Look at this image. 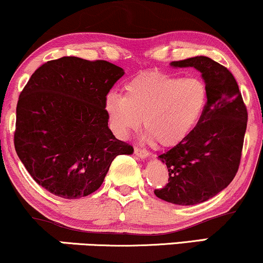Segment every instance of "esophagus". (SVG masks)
<instances>
[{"instance_id": "1", "label": "esophagus", "mask_w": 263, "mask_h": 263, "mask_svg": "<svg viewBox=\"0 0 263 263\" xmlns=\"http://www.w3.org/2000/svg\"><path fill=\"white\" fill-rule=\"evenodd\" d=\"M135 153H136V156L140 157V158H147V157L149 156L148 151L141 148V147H135Z\"/></svg>"}]
</instances>
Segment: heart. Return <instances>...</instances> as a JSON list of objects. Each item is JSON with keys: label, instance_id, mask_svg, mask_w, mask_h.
Instances as JSON below:
<instances>
[{"label": "heart", "instance_id": "b5f03b06", "mask_svg": "<svg viewBox=\"0 0 263 263\" xmlns=\"http://www.w3.org/2000/svg\"><path fill=\"white\" fill-rule=\"evenodd\" d=\"M126 93L111 91L104 108L117 137L126 138L143 122L146 136L161 146L180 142L195 127L208 104V86L198 77L167 73L140 75L125 86Z\"/></svg>", "mask_w": 263, "mask_h": 263}]
</instances>
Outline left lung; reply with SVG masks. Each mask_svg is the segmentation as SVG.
Returning <instances> with one entry per match:
<instances>
[{"label": "left lung", "instance_id": "left-lung-1", "mask_svg": "<svg viewBox=\"0 0 263 263\" xmlns=\"http://www.w3.org/2000/svg\"><path fill=\"white\" fill-rule=\"evenodd\" d=\"M195 68L208 86L203 116L182 141L158 156L168 168V183L155 194L177 205H195L225 189L236 176L247 126V110L234 75L208 57L172 62Z\"/></svg>", "mask_w": 263, "mask_h": 263}]
</instances>
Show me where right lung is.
Here are the masks:
<instances>
[{
  "instance_id": "1",
  "label": "right lung",
  "mask_w": 263,
  "mask_h": 263,
  "mask_svg": "<svg viewBox=\"0 0 263 263\" xmlns=\"http://www.w3.org/2000/svg\"><path fill=\"white\" fill-rule=\"evenodd\" d=\"M123 74L106 60L63 57L39 66L21 92L14 148L33 179L52 194H91L117 156L134 153L112 135L104 108Z\"/></svg>"
}]
</instances>
